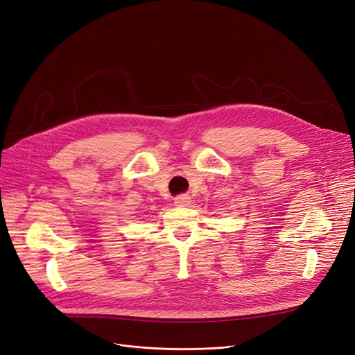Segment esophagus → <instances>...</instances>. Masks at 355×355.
Returning <instances> with one entry per match:
<instances>
[{
    "mask_svg": "<svg viewBox=\"0 0 355 355\" xmlns=\"http://www.w3.org/2000/svg\"><path fill=\"white\" fill-rule=\"evenodd\" d=\"M174 203L175 206H180V207H187L191 203V198L189 194H180L174 198Z\"/></svg>",
    "mask_w": 355,
    "mask_h": 355,
    "instance_id": "34e87169",
    "label": "esophagus"
}]
</instances>
